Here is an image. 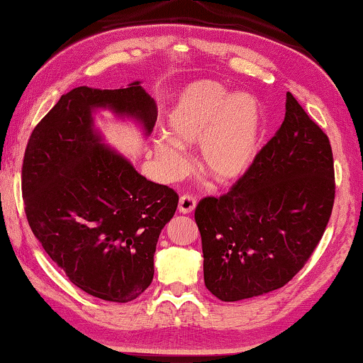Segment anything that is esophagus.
Returning a JSON list of instances; mask_svg holds the SVG:
<instances>
[{
	"label": "esophagus",
	"mask_w": 363,
	"mask_h": 363,
	"mask_svg": "<svg viewBox=\"0 0 363 363\" xmlns=\"http://www.w3.org/2000/svg\"><path fill=\"white\" fill-rule=\"evenodd\" d=\"M196 203L197 201L194 199L192 196H181L179 199V206H177V211H179V213H191L194 212V208H196Z\"/></svg>",
	"instance_id": "34e87169"
}]
</instances>
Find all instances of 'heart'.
<instances>
[{"instance_id":"b5f03b06","label":"heart","mask_w":363,"mask_h":363,"mask_svg":"<svg viewBox=\"0 0 363 363\" xmlns=\"http://www.w3.org/2000/svg\"><path fill=\"white\" fill-rule=\"evenodd\" d=\"M167 128L169 135L157 136L152 147L169 174L186 169L182 145H201V169L218 184H233L257 161L263 113L255 96L235 94L213 80H197L179 91L167 113Z\"/></svg>"}]
</instances>
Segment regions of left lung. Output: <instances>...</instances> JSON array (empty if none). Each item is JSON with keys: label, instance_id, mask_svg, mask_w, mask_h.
<instances>
[{"label": "left lung", "instance_id": "1", "mask_svg": "<svg viewBox=\"0 0 363 363\" xmlns=\"http://www.w3.org/2000/svg\"><path fill=\"white\" fill-rule=\"evenodd\" d=\"M329 138L286 94V115L247 176L196 208L203 281L233 303L281 288L304 267L334 206Z\"/></svg>", "mask_w": 363, "mask_h": 363}]
</instances>
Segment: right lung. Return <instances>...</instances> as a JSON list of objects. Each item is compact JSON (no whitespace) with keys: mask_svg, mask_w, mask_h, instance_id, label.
<instances>
[{"mask_svg":"<svg viewBox=\"0 0 363 363\" xmlns=\"http://www.w3.org/2000/svg\"><path fill=\"white\" fill-rule=\"evenodd\" d=\"M100 110L135 121L145 136L157 118L140 80L70 90L29 138L23 199L30 230L70 281L95 298L130 303L152 281L157 238L179 197L105 145L95 125Z\"/></svg>","mask_w":363,"mask_h":363,"instance_id":"obj_1","label":"right lung"}]
</instances>
